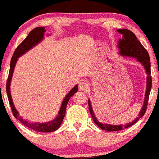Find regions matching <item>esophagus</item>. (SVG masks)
<instances>
[{
    "label": "esophagus",
    "mask_w": 159,
    "mask_h": 159,
    "mask_svg": "<svg viewBox=\"0 0 159 159\" xmlns=\"http://www.w3.org/2000/svg\"><path fill=\"white\" fill-rule=\"evenodd\" d=\"M89 87H90V85L87 82H81L79 84V89L81 90L87 91L89 89Z\"/></svg>",
    "instance_id": "1"
}]
</instances>
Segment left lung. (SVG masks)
<instances>
[{"instance_id":"left-lung-1","label":"left lung","mask_w":159,"mask_h":159,"mask_svg":"<svg viewBox=\"0 0 159 159\" xmlns=\"http://www.w3.org/2000/svg\"><path fill=\"white\" fill-rule=\"evenodd\" d=\"M116 31L120 33L122 35V38L118 41V48L120 49V54L122 56L136 58L137 61L140 62L143 66L144 69L146 70L147 77V88H146L144 101L141 110L140 111L138 117L133 121L127 123L126 125H111V124H103L100 123L96 117L94 111L93 110L92 104L90 99H88L89 110H90L91 116L93 120L94 123L102 130L107 132H114V131H120L123 129H126L134 125L140 118H141L145 114L147 108L149 93H150L151 87H152V77H151V69H150V59L148 52H147L145 48L141 45V43L137 39L136 36L134 33L130 31L127 29H118Z\"/></svg>"}]
</instances>
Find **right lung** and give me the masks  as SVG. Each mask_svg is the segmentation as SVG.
Returning <instances> with one entry per match:
<instances>
[{"instance_id": "right-lung-1", "label": "right lung", "mask_w": 159, "mask_h": 159, "mask_svg": "<svg viewBox=\"0 0 159 159\" xmlns=\"http://www.w3.org/2000/svg\"><path fill=\"white\" fill-rule=\"evenodd\" d=\"M45 32V30L44 27H36V28H34V30H32L29 33L28 36H27L22 43L16 48L10 61V72H9L8 79H7V96H8L9 102H10L11 109H12V114H13L14 116H15L16 119L19 120L21 123L25 125V126H27V128H30V129H31L34 131H36V132H52L56 131L57 129H59L60 126H61L62 122H63V118H64L67 104H68L69 100L70 99V98L78 91V85L75 86L73 88L67 93L66 96H65V98H63L57 116L53 120H51V121L48 122H45V123H30V122H28L27 120H24L22 116H19V112L16 110L15 105H14L13 104V102H12V96H11L10 92L11 81H12V75H13L14 69H15L16 64V63H17L18 58L20 57L21 56H22L23 54H25V53L28 52V51H30V49L34 48V47H35L36 45L39 44L40 42H42V40L44 38Z\"/></svg>"}]
</instances>
